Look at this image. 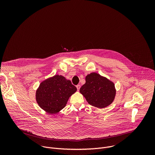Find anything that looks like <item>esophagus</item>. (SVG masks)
<instances>
[{
	"mask_svg": "<svg viewBox=\"0 0 155 155\" xmlns=\"http://www.w3.org/2000/svg\"><path fill=\"white\" fill-rule=\"evenodd\" d=\"M76 87H77V91H79V90H80V88L81 86H80V84H77V85L76 86Z\"/></svg>",
	"mask_w": 155,
	"mask_h": 155,
	"instance_id": "1",
	"label": "esophagus"
}]
</instances>
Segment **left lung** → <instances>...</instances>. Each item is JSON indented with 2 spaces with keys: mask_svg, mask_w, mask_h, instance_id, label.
I'll return each instance as SVG.
<instances>
[{
  "mask_svg": "<svg viewBox=\"0 0 155 155\" xmlns=\"http://www.w3.org/2000/svg\"><path fill=\"white\" fill-rule=\"evenodd\" d=\"M85 80L80 92L90 105L104 108L112 103L116 94L114 83L94 72L87 75Z\"/></svg>",
  "mask_w": 155,
  "mask_h": 155,
  "instance_id": "1",
  "label": "left lung"
}]
</instances>
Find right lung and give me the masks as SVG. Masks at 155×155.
Masks as SVG:
<instances>
[{
    "instance_id": "1",
    "label": "right lung",
    "mask_w": 155,
    "mask_h": 155,
    "mask_svg": "<svg viewBox=\"0 0 155 155\" xmlns=\"http://www.w3.org/2000/svg\"><path fill=\"white\" fill-rule=\"evenodd\" d=\"M77 91L70 80L56 75L42 81L36 91L38 105L50 114H56L65 107L69 98Z\"/></svg>"
}]
</instances>
